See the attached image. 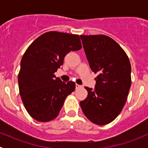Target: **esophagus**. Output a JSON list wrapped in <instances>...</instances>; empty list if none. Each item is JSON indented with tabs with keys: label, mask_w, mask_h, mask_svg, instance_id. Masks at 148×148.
<instances>
[{
	"label": "esophagus",
	"mask_w": 148,
	"mask_h": 148,
	"mask_svg": "<svg viewBox=\"0 0 148 148\" xmlns=\"http://www.w3.org/2000/svg\"><path fill=\"white\" fill-rule=\"evenodd\" d=\"M80 88H82V86L79 84H76V89H80Z\"/></svg>",
	"instance_id": "obj_1"
}]
</instances>
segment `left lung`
I'll return each instance as SVG.
<instances>
[{
  "label": "left lung",
  "mask_w": 148,
  "mask_h": 148,
  "mask_svg": "<svg viewBox=\"0 0 148 148\" xmlns=\"http://www.w3.org/2000/svg\"><path fill=\"white\" fill-rule=\"evenodd\" d=\"M89 66L97 74L95 89L80 102L84 115L93 123L104 125L120 114L131 86V65L125 51L104 35L80 36Z\"/></svg>",
  "instance_id": "left-lung-1"
}]
</instances>
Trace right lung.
Returning <instances> with one entry per match:
<instances>
[{
	"mask_svg": "<svg viewBox=\"0 0 148 148\" xmlns=\"http://www.w3.org/2000/svg\"><path fill=\"white\" fill-rule=\"evenodd\" d=\"M82 48L79 36L49 31L33 41L22 57L19 71V92L28 114L38 122L56 118L65 99L75 89L74 82L67 83L54 73L71 51Z\"/></svg>",
	"mask_w": 148,
	"mask_h": 148,
	"instance_id": "obj_1",
	"label": "right lung"
}]
</instances>
